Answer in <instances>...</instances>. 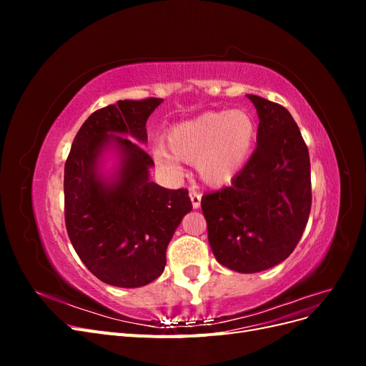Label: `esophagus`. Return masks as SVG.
<instances>
[{
  "mask_svg": "<svg viewBox=\"0 0 366 366\" xmlns=\"http://www.w3.org/2000/svg\"><path fill=\"white\" fill-rule=\"evenodd\" d=\"M189 197H191V202H192V207L194 209L200 207V204H202V195L198 194V192H195V191H191Z\"/></svg>",
  "mask_w": 366,
  "mask_h": 366,
  "instance_id": "obj_1",
  "label": "esophagus"
}]
</instances>
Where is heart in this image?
Returning <instances> with one entry per match:
<instances>
[{
  "mask_svg": "<svg viewBox=\"0 0 366 366\" xmlns=\"http://www.w3.org/2000/svg\"><path fill=\"white\" fill-rule=\"evenodd\" d=\"M257 139V122L244 109L207 112L179 122L166 132V148L152 151L157 168L179 175L180 160L194 163L207 186L229 184L244 168Z\"/></svg>",
  "mask_w": 366,
  "mask_h": 366,
  "instance_id": "1",
  "label": "heart"
}]
</instances>
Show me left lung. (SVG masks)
<instances>
[{
	"label": "left lung",
	"instance_id": "obj_1",
	"mask_svg": "<svg viewBox=\"0 0 366 366\" xmlns=\"http://www.w3.org/2000/svg\"><path fill=\"white\" fill-rule=\"evenodd\" d=\"M257 108V149L232 184L202 198L215 258L238 273H257L290 257L312 209L310 157L287 109L247 94Z\"/></svg>",
	"mask_w": 366,
	"mask_h": 366
}]
</instances>
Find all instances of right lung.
<instances>
[{
  "mask_svg": "<svg viewBox=\"0 0 366 366\" xmlns=\"http://www.w3.org/2000/svg\"><path fill=\"white\" fill-rule=\"evenodd\" d=\"M163 99L119 101L88 117L64 169L65 226L96 278L136 289L163 273L166 249L191 212L186 189L151 182L147 120ZM109 159L112 170L106 169Z\"/></svg>",
  "mask_w": 366,
  "mask_h": 366,
  "instance_id": "obj_1",
  "label": "right lung"
}]
</instances>
